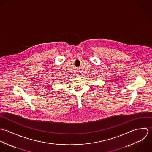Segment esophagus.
Returning a JSON list of instances; mask_svg holds the SVG:
<instances>
[{
  "mask_svg": "<svg viewBox=\"0 0 152 152\" xmlns=\"http://www.w3.org/2000/svg\"><path fill=\"white\" fill-rule=\"evenodd\" d=\"M83 75V73H82V72H81V71H77V77H81Z\"/></svg>",
  "mask_w": 152,
  "mask_h": 152,
  "instance_id": "1",
  "label": "esophagus"
}]
</instances>
